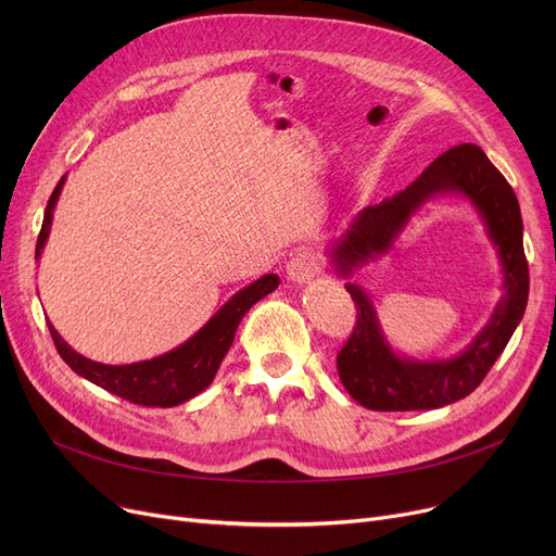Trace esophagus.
Returning <instances> with one entry per match:
<instances>
[{"instance_id": "esophagus-1", "label": "esophagus", "mask_w": 556, "mask_h": 556, "mask_svg": "<svg viewBox=\"0 0 556 556\" xmlns=\"http://www.w3.org/2000/svg\"><path fill=\"white\" fill-rule=\"evenodd\" d=\"M319 273V261H317V256L313 254V252H308V250H302V252H298L295 256H290V261H288V266H286V275H288V279L293 281V283H308L315 275Z\"/></svg>"}]
</instances>
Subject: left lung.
Returning <instances> with one entry per match:
<instances>
[{
    "instance_id": "left-lung-1",
    "label": "left lung",
    "mask_w": 556,
    "mask_h": 556,
    "mask_svg": "<svg viewBox=\"0 0 556 556\" xmlns=\"http://www.w3.org/2000/svg\"><path fill=\"white\" fill-rule=\"evenodd\" d=\"M434 195H462L473 204L498 252L505 293L482 331L457 356L419 361L394 352L369 295L358 283L346 281L358 319L338 354V376L352 399L369 410H432L469 396L505 352L528 306L530 270L522 250L518 200L503 173L476 143L453 146L410 187L358 212L329 250L336 275L354 277L365 263L392 250L407 220Z\"/></svg>"
}]
</instances>
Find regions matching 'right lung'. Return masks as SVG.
Segmentation results:
<instances>
[{
	"label": "right lung",
	"instance_id": "1",
	"mask_svg": "<svg viewBox=\"0 0 556 556\" xmlns=\"http://www.w3.org/2000/svg\"><path fill=\"white\" fill-rule=\"evenodd\" d=\"M67 175H63L61 182L55 185L47 210L45 220L36 245V258L42 256V248L49 239V229L53 220V210L58 195L63 191ZM279 286L277 275H263L261 279L252 281L237 295H231L204 325L198 333H193L187 342L180 346L170 349V352L151 358V361H139L132 365H103L97 361H90L80 356L78 352L61 338L49 323V333L53 338V344L58 349L61 358L87 381L122 396L137 405H149V407H173L180 405L202 390H207L214 381V376L229 352L233 342V333H237L243 315L273 290Z\"/></svg>",
	"mask_w": 556,
	"mask_h": 556
}]
</instances>
